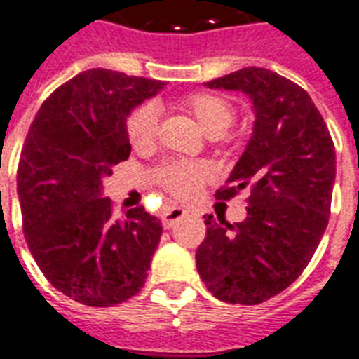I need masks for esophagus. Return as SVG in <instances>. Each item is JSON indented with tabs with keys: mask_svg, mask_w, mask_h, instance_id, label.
Returning <instances> with one entry per match:
<instances>
[{
	"mask_svg": "<svg viewBox=\"0 0 359 359\" xmlns=\"http://www.w3.org/2000/svg\"><path fill=\"white\" fill-rule=\"evenodd\" d=\"M188 212H190V210L184 209V207H179V205H173V207H169V209L165 210L163 215H161V224H163V228L169 229L175 222H177V220L184 218Z\"/></svg>",
	"mask_w": 359,
	"mask_h": 359,
	"instance_id": "obj_1",
	"label": "esophagus"
}]
</instances>
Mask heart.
Listing matches in <instances>:
<instances>
[{
    "instance_id": "1",
    "label": "heart",
    "mask_w": 359,
    "mask_h": 359,
    "mask_svg": "<svg viewBox=\"0 0 359 359\" xmlns=\"http://www.w3.org/2000/svg\"><path fill=\"white\" fill-rule=\"evenodd\" d=\"M182 107L209 137L224 135L235 120L233 105L220 95H188ZM128 135L135 150L152 149L158 139V107L150 103L139 107L128 120ZM209 177L210 169L205 163H169L160 169L158 182L177 198H191Z\"/></svg>"
}]
</instances>
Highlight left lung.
I'll list each match as a JSON object with an SVG mask.
<instances>
[{
	"instance_id": "obj_1",
	"label": "left lung",
	"mask_w": 359,
	"mask_h": 359,
	"mask_svg": "<svg viewBox=\"0 0 359 359\" xmlns=\"http://www.w3.org/2000/svg\"><path fill=\"white\" fill-rule=\"evenodd\" d=\"M205 86L252 103V135L215 194L226 201L248 188L250 196L243 222L205 216L196 267L220 301L258 305L299 277L327 228L335 147L311 95L275 71L245 67Z\"/></svg>"
}]
</instances>
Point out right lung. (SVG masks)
<instances>
[{
  "instance_id": "right-lung-1",
  "label": "right lung",
  "mask_w": 359,
  "mask_h": 359,
  "mask_svg": "<svg viewBox=\"0 0 359 359\" xmlns=\"http://www.w3.org/2000/svg\"><path fill=\"white\" fill-rule=\"evenodd\" d=\"M161 88L118 71H82L27 131L16 175L24 237L52 286L82 305H118L147 280L161 222L143 207L114 218L103 179L130 158L131 111Z\"/></svg>"
}]
</instances>
